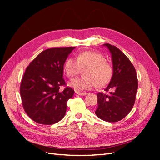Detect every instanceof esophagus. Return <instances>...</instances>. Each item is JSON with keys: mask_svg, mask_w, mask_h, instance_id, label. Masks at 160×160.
<instances>
[{"mask_svg": "<svg viewBox=\"0 0 160 160\" xmlns=\"http://www.w3.org/2000/svg\"><path fill=\"white\" fill-rule=\"evenodd\" d=\"M76 93L79 95H86L88 93L86 92H80V91H76Z\"/></svg>", "mask_w": 160, "mask_h": 160, "instance_id": "34e87169", "label": "esophagus"}]
</instances>
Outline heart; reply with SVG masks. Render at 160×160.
I'll return each mask as SVG.
<instances>
[{"label":"heart","mask_w":160,"mask_h":160,"mask_svg":"<svg viewBox=\"0 0 160 160\" xmlns=\"http://www.w3.org/2000/svg\"><path fill=\"white\" fill-rule=\"evenodd\" d=\"M81 69L84 77L72 79L69 85L75 90H89L95 86L103 88L113 77V69L105 56L94 51L82 52L74 57L69 58L65 65L67 76L71 78L78 75Z\"/></svg>","instance_id":"heart-1"}]
</instances>
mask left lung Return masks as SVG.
<instances>
[{"label":"left lung","instance_id":"left-lung-1","mask_svg":"<svg viewBox=\"0 0 160 160\" xmlns=\"http://www.w3.org/2000/svg\"><path fill=\"white\" fill-rule=\"evenodd\" d=\"M111 53L113 73L109 83L98 95V107L95 114L108 122H116L123 119L132 109L138 88L135 69L132 62L118 47L109 43L103 44Z\"/></svg>","mask_w":160,"mask_h":160}]
</instances>
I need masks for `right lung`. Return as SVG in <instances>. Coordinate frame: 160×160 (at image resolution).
<instances>
[{"label":"right lung","instance_id":"obj_1","mask_svg":"<svg viewBox=\"0 0 160 160\" xmlns=\"http://www.w3.org/2000/svg\"><path fill=\"white\" fill-rule=\"evenodd\" d=\"M75 47L51 48L42 51L25 70L21 82L20 93L25 113L34 122L52 125L65 115L67 103L74 90L66 87L62 78L67 57Z\"/></svg>","mask_w":160,"mask_h":160}]
</instances>
